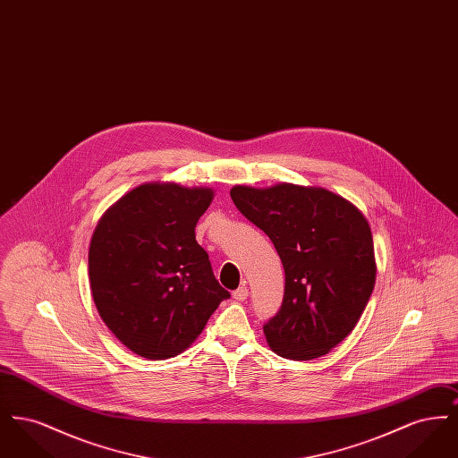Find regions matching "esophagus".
I'll list each match as a JSON object with an SVG mask.
<instances>
[{
    "label": "esophagus",
    "instance_id": "34e87169",
    "mask_svg": "<svg viewBox=\"0 0 458 458\" xmlns=\"http://www.w3.org/2000/svg\"><path fill=\"white\" fill-rule=\"evenodd\" d=\"M247 297H249V288H247L245 284H242V286H239V288L233 292V299L239 301V302L245 301Z\"/></svg>",
    "mask_w": 458,
    "mask_h": 458
}]
</instances>
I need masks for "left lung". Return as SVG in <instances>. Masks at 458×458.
I'll return each mask as SVG.
<instances>
[{"instance_id":"left-lung-1","label":"left lung","mask_w":458,"mask_h":458,"mask_svg":"<svg viewBox=\"0 0 458 458\" xmlns=\"http://www.w3.org/2000/svg\"><path fill=\"white\" fill-rule=\"evenodd\" d=\"M230 196L284 264V302L262 327L269 347L292 360L335 349L357 325L376 282L368 219L344 197L318 187L237 185Z\"/></svg>"}]
</instances>
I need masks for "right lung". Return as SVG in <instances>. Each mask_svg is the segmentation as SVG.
<instances>
[{
	"label": "right lung",
	"instance_id": "right-lung-1",
	"mask_svg": "<svg viewBox=\"0 0 458 458\" xmlns=\"http://www.w3.org/2000/svg\"><path fill=\"white\" fill-rule=\"evenodd\" d=\"M211 200V189L146 183L111 206L92 233L94 304L111 333L140 357L178 355L230 299L194 232Z\"/></svg>",
	"mask_w": 458,
	"mask_h": 458
}]
</instances>
